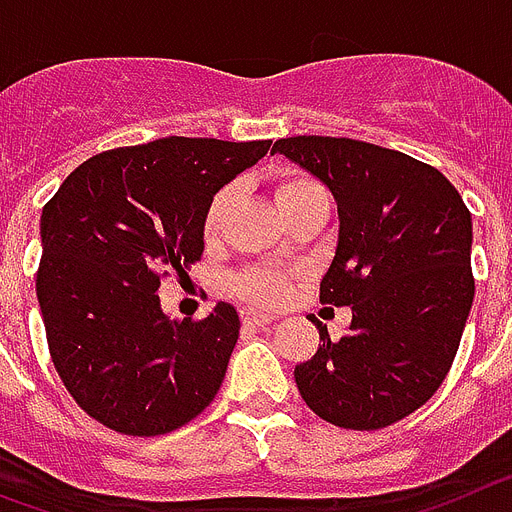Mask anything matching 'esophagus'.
Returning a JSON list of instances; mask_svg holds the SVG:
<instances>
[{
	"mask_svg": "<svg viewBox=\"0 0 512 512\" xmlns=\"http://www.w3.org/2000/svg\"><path fill=\"white\" fill-rule=\"evenodd\" d=\"M273 322L275 319L268 317V314H257V311H250V309L242 311L244 327H257V330H265V327H270Z\"/></svg>",
	"mask_w": 512,
	"mask_h": 512,
	"instance_id": "34e87169",
	"label": "esophagus"
}]
</instances>
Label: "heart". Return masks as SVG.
<instances>
[{
  "label": "heart",
  "mask_w": 512,
  "mask_h": 512,
  "mask_svg": "<svg viewBox=\"0 0 512 512\" xmlns=\"http://www.w3.org/2000/svg\"><path fill=\"white\" fill-rule=\"evenodd\" d=\"M273 195L278 208H281L286 216H291L293 211H299L306 203L327 198L322 185H319L314 177H309L306 172L299 170L278 172L273 182ZM234 198H237V188H234V185H224V188L216 190V193L211 195V201H208L201 221V231L206 242H216V239L221 237L226 216H229L231 206H234ZM231 288H234V293L242 296L244 301H250V304L275 306L286 299L288 275L281 273V270L255 265V268H247L239 275H234Z\"/></svg>",
  "instance_id": "heart-1"
}]
</instances>
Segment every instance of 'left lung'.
I'll return each mask as SVG.
<instances>
[{"label":"left lung","mask_w":512,"mask_h":512,"mask_svg":"<svg viewBox=\"0 0 512 512\" xmlns=\"http://www.w3.org/2000/svg\"><path fill=\"white\" fill-rule=\"evenodd\" d=\"M273 151L335 195L340 237L319 301L353 309L340 340L317 322L319 348L296 366V386L337 428L394 425L433 397L459 350L474 301L469 208L443 172L402 151L332 136H291Z\"/></svg>","instance_id":"1"}]
</instances>
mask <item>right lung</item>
<instances>
[{"label": "right lung", "instance_id": "obj_1", "mask_svg": "<svg viewBox=\"0 0 512 512\" xmlns=\"http://www.w3.org/2000/svg\"><path fill=\"white\" fill-rule=\"evenodd\" d=\"M270 141L170 136L95 154L43 206L35 275L51 361L74 402L123 435H164L219 394L239 314L172 322L167 275L203 257V211Z\"/></svg>", "mask_w": 512, "mask_h": 512}]
</instances>
